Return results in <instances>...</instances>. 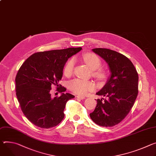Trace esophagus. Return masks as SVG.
<instances>
[{"mask_svg": "<svg viewBox=\"0 0 156 156\" xmlns=\"http://www.w3.org/2000/svg\"><path fill=\"white\" fill-rule=\"evenodd\" d=\"M76 97H77V98L80 99V100H83V99L85 98H84V97L83 96H77Z\"/></svg>", "mask_w": 156, "mask_h": 156, "instance_id": "1", "label": "esophagus"}]
</instances>
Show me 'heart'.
<instances>
[{"label":"heart","instance_id":"obj_1","mask_svg":"<svg viewBox=\"0 0 156 156\" xmlns=\"http://www.w3.org/2000/svg\"><path fill=\"white\" fill-rule=\"evenodd\" d=\"M83 61L88 67L94 70L93 75L99 80H103L106 78V73L105 71L101 69H98L101 65V60L98 56L93 53H87L83 56ZM75 65L73 58L69 60L66 63L63 73L66 76H69L73 73ZM69 89L78 94H84L88 91L93 90L94 88V84L91 81H84L80 79H75L71 81L68 84Z\"/></svg>","mask_w":156,"mask_h":156}]
</instances>
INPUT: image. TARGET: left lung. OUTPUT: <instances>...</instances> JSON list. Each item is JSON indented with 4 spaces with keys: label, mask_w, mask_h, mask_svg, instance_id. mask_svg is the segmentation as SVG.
I'll list each match as a JSON object with an SVG mask.
<instances>
[{
    "label": "left lung",
    "mask_w": 156,
    "mask_h": 156,
    "mask_svg": "<svg viewBox=\"0 0 156 156\" xmlns=\"http://www.w3.org/2000/svg\"><path fill=\"white\" fill-rule=\"evenodd\" d=\"M92 51L107 63L111 75L96 93L106 99H98L90 116L99 126H114L125 118L134 105L138 93V74L131 60L122 54L107 48Z\"/></svg>",
    "instance_id": "8db88e82"
}]
</instances>
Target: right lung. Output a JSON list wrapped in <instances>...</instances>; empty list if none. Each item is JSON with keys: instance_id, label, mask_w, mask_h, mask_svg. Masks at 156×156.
<instances>
[{"instance_id": "1", "label": "right lung", "mask_w": 156, "mask_h": 156, "mask_svg": "<svg viewBox=\"0 0 156 156\" xmlns=\"http://www.w3.org/2000/svg\"><path fill=\"white\" fill-rule=\"evenodd\" d=\"M82 50L68 48L37 52L20 66L16 78V95L21 109L34 125L48 129L57 126L64 118L66 102L75 98L60 85V97L51 98L53 84L58 87L68 59Z\"/></svg>"}]
</instances>
